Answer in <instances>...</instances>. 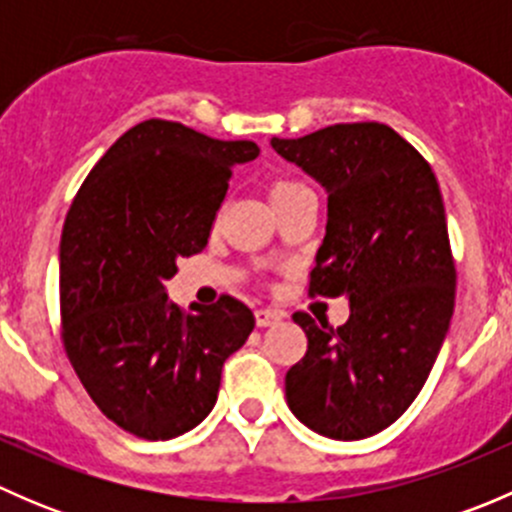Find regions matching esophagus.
Here are the masks:
<instances>
[{
	"label": "esophagus",
	"mask_w": 512,
	"mask_h": 512,
	"mask_svg": "<svg viewBox=\"0 0 512 512\" xmlns=\"http://www.w3.org/2000/svg\"><path fill=\"white\" fill-rule=\"evenodd\" d=\"M282 319H285V312H280V309H270V307L255 309L257 327H272V324H280Z\"/></svg>",
	"instance_id": "obj_1"
}]
</instances>
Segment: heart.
<instances>
[{
  "mask_svg": "<svg viewBox=\"0 0 512 512\" xmlns=\"http://www.w3.org/2000/svg\"><path fill=\"white\" fill-rule=\"evenodd\" d=\"M302 188H304V185L297 183V180L280 178V180H275V183H272V188H270V200H272V203H275V200L287 198V195L297 193V190H302Z\"/></svg>",
  "mask_w": 512,
  "mask_h": 512,
  "instance_id": "heart-1",
  "label": "heart"
}]
</instances>
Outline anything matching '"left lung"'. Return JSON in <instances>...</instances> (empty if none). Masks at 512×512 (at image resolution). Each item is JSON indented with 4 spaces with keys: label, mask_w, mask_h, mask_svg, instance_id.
<instances>
[{
    "label": "left lung",
    "mask_w": 512,
    "mask_h": 512,
    "mask_svg": "<svg viewBox=\"0 0 512 512\" xmlns=\"http://www.w3.org/2000/svg\"><path fill=\"white\" fill-rule=\"evenodd\" d=\"M272 148L327 190L309 297H347L352 309L337 329L292 314L307 354L287 371V404L322 436L369 438L409 409L451 324L456 265L441 188L384 123H337L272 138Z\"/></svg>",
    "instance_id": "obj_1"
}]
</instances>
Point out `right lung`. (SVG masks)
<instances>
[{"mask_svg": "<svg viewBox=\"0 0 512 512\" xmlns=\"http://www.w3.org/2000/svg\"><path fill=\"white\" fill-rule=\"evenodd\" d=\"M252 141H218L151 118L123 133L86 175L59 247L61 339L94 404L123 431L168 441L198 426L218 401L225 359L255 329V314L168 302L180 257L205 250L237 163Z\"/></svg>", "mask_w": 512, "mask_h": 512, "instance_id": "obj_1", "label": "right lung"}]
</instances>
